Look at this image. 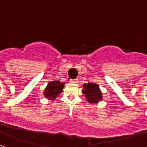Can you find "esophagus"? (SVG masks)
Returning a JSON list of instances; mask_svg holds the SVG:
<instances>
[{"mask_svg": "<svg viewBox=\"0 0 147 147\" xmlns=\"http://www.w3.org/2000/svg\"><path fill=\"white\" fill-rule=\"evenodd\" d=\"M78 78H76V79H74V80H70V81H71V82H72V83H76V82H77L78 81Z\"/></svg>", "mask_w": 147, "mask_h": 147, "instance_id": "esophagus-1", "label": "esophagus"}]
</instances>
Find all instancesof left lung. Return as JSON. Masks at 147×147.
<instances>
[{"instance_id": "obj_1", "label": "left lung", "mask_w": 147, "mask_h": 147, "mask_svg": "<svg viewBox=\"0 0 147 147\" xmlns=\"http://www.w3.org/2000/svg\"><path fill=\"white\" fill-rule=\"evenodd\" d=\"M83 87L84 89L82 90V92L84 94L87 102L90 103H97L98 101L102 100V93L97 84L90 82L88 84H84Z\"/></svg>"}]
</instances>
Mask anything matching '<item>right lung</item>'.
<instances>
[{"label":"right lung","mask_w":147,"mask_h":147,"mask_svg":"<svg viewBox=\"0 0 147 147\" xmlns=\"http://www.w3.org/2000/svg\"><path fill=\"white\" fill-rule=\"evenodd\" d=\"M64 84L65 83H61L59 81L49 82L44 92L45 98H48L51 100H55V98H57L62 92Z\"/></svg>","instance_id":"obj_1"}]
</instances>
